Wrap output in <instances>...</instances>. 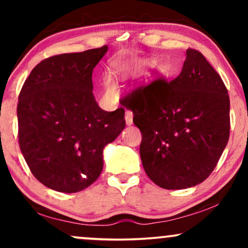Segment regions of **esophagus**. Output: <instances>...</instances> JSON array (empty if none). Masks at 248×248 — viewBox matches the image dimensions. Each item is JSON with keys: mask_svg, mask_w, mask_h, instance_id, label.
Segmentation results:
<instances>
[{"mask_svg": "<svg viewBox=\"0 0 248 248\" xmlns=\"http://www.w3.org/2000/svg\"><path fill=\"white\" fill-rule=\"evenodd\" d=\"M124 119H126V124H128V126H130V124H133V112H130V110H127Z\"/></svg>", "mask_w": 248, "mask_h": 248, "instance_id": "1", "label": "esophagus"}]
</instances>
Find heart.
Returning a JSON list of instances; mask_svg holds the SVG:
<instances>
[{
  "mask_svg": "<svg viewBox=\"0 0 248 248\" xmlns=\"http://www.w3.org/2000/svg\"><path fill=\"white\" fill-rule=\"evenodd\" d=\"M119 72H121V70H118ZM102 85H104L105 93H106L107 96H114L118 92V86H116L115 81L113 80V78L110 76H105L104 79H102Z\"/></svg>",
  "mask_w": 248,
  "mask_h": 248,
  "instance_id": "1",
  "label": "heart"
}]
</instances>
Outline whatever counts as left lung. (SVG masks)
<instances>
[{
  "instance_id": "8db88e82",
  "label": "left lung",
  "mask_w": 248,
  "mask_h": 248,
  "mask_svg": "<svg viewBox=\"0 0 248 248\" xmlns=\"http://www.w3.org/2000/svg\"><path fill=\"white\" fill-rule=\"evenodd\" d=\"M122 102L141 130L142 166L156 186L186 189L209 177L230 138V98L199 51L186 50L177 78L156 79Z\"/></svg>"
}]
</instances>
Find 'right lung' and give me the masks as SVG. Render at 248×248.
<instances>
[{"label": "right lung", "instance_id": "obj_1", "mask_svg": "<svg viewBox=\"0 0 248 248\" xmlns=\"http://www.w3.org/2000/svg\"><path fill=\"white\" fill-rule=\"evenodd\" d=\"M107 50L44 59L19 93V148L32 175L56 191L78 192L95 182L104 148L126 126L124 108L101 109L92 92L93 69Z\"/></svg>", "mask_w": 248, "mask_h": 248}]
</instances>
